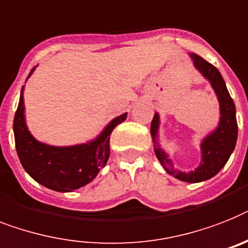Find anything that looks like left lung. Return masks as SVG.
<instances>
[{
	"label": "left lung",
	"instance_id": "1",
	"mask_svg": "<svg viewBox=\"0 0 248 248\" xmlns=\"http://www.w3.org/2000/svg\"><path fill=\"white\" fill-rule=\"evenodd\" d=\"M189 57L193 61L194 67L210 83L219 102L220 116L218 125L214 130L208 133L200 143L202 159H200L199 166L194 171H189V172L180 171L173 167V162L172 159L170 158V155L165 149L161 148V144H159V123L161 122H159L158 112H155L153 120L151 123V136H152L155 155L166 172L180 181L194 184L212 179L213 176H216L224 167L236 147L238 126H237L236 119V106L230 92L227 90L226 82L219 71L198 54L189 53Z\"/></svg>",
	"mask_w": 248,
	"mask_h": 248
}]
</instances>
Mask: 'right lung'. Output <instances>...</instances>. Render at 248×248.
<instances>
[{
    "instance_id": "add662e5",
    "label": "right lung",
    "mask_w": 248,
    "mask_h": 248,
    "mask_svg": "<svg viewBox=\"0 0 248 248\" xmlns=\"http://www.w3.org/2000/svg\"><path fill=\"white\" fill-rule=\"evenodd\" d=\"M35 71L29 73L28 78ZM24 86L14 118L16 152L22 167L36 183L58 193H71L87 185L106 165L110 156V134L126 119V112L102 129L96 138L75 146H49L29 132L25 122Z\"/></svg>"
}]
</instances>
